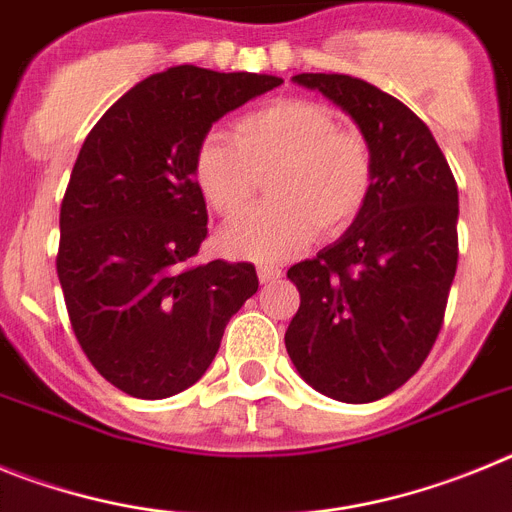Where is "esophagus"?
Returning a JSON list of instances; mask_svg holds the SVG:
<instances>
[{"instance_id":"obj_1","label":"esophagus","mask_w":512,"mask_h":512,"mask_svg":"<svg viewBox=\"0 0 512 512\" xmlns=\"http://www.w3.org/2000/svg\"><path fill=\"white\" fill-rule=\"evenodd\" d=\"M256 274H259V282L261 284H271V282H277L279 277H282V269L274 264H261L259 269H256Z\"/></svg>"}]
</instances>
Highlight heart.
Masks as SVG:
<instances>
[{
    "label": "heart",
    "instance_id": "b5f03b06",
    "mask_svg": "<svg viewBox=\"0 0 512 512\" xmlns=\"http://www.w3.org/2000/svg\"><path fill=\"white\" fill-rule=\"evenodd\" d=\"M194 182L217 215L233 223L269 182L271 205L220 233L230 256L277 261L305 246L315 228L336 235L364 210L374 153L336 112L312 99H282L235 122L233 140L210 135L194 156Z\"/></svg>",
    "mask_w": 512,
    "mask_h": 512
}]
</instances>
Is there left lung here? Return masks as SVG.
Instances as JSON below:
<instances>
[{
    "label": "left lung",
    "mask_w": 512,
    "mask_h": 512,
    "mask_svg": "<svg viewBox=\"0 0 512 512\" xmlns=\"http://www.w3.org/2000/svg\"><path fill=\"white\" fill-rule=\"evenodd\" d=\"M341 107L374 153L364 210L333 246L287 271L300 310L284 333L297 374L338 402H374L431 354L459 259V192L428 125L364 79L297 74Z\"/></svg>",
    "instance_id": "left-lung-1"
}]
</instances>
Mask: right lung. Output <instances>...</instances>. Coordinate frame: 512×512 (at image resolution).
<instances>
[{
  "instance_id": "right-lung-1",
  "label": "right lung",
  "mask_w": 512,
  "mask_h": 512,
  "mask_svg": "<svg viewBox=\"0 0 512 512\" xmlns=\"http://www.w3.org/2000/svg\"><path fill=\"white\" fill-rule=\"evenodd\" d=\"M279 84L174 66L122 94L81 146L56 269L79 346L125 395L164 400L192 387L259 289L246 261L194 264L207 238L194 156L212 122Z\"/></svg>"
}]
</instances>
